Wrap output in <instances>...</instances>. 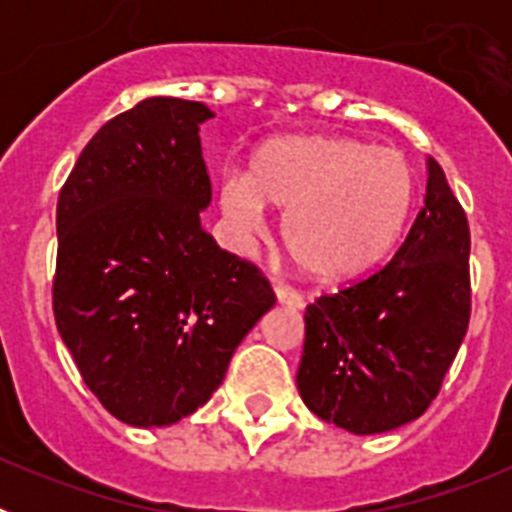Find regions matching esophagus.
Segmentation results:
<instances>
[{
    "instance_id": "1",
    "label": "esophagus",
    "mask_w": 512,
    "mask_h": 512,
    "mask_svg": "<svg viewBox=\"0 0 512 512\" xmlns=\"http://www.w3.org/2000/svg\"><path fill=\"white\" fill-rule=\"evenodd\" d=\"M274 295H277L279 305H284V307H292V310H302V307H305V297L297 295L295 289L277 284V287H274Z\"/></svg>"
}]
</instances>
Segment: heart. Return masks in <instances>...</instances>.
I'll list each match as a JSON object with an SVG mask.
<instances>
[{"label": "heart", "instance_id": "b5f03b06", "mask_svg": "<svg viewBox=\"0 0 512 512\" xmlns=\"http://www.w3.org/2000/svg\"><path fill=\"white\" fill-rule=\"evenodd\" d=\"M415 194L408 156L341 135L277 138L251 153L246 176L220 184V212L238 246L266 230L264 207L284 212L282 246L310 279L341 282L395 243Z\"/></svg>", "mask_w": 512, "mask_h": 512}]
</instances>
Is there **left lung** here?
Segmentation results:
<instances>
[{
	"label": "left lung",
	"mask_w": 512,
	"mask_h": 512,
	"mask_svg": "<svg viewBox=\"0 0 512 512\" xmlns=\"http://www.w3.org/2000/svg\"><path fill=\"white\" fill-rule=\"evenodd\" d=\"M425 205L392 261L305 312L302 402L356 436L420 418L467 336L469 225L428 158Z\"/></svg>",
	"instance_id": "8db88e82"
}]
</instances>
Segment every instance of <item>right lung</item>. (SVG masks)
Returning <instances> with one entry per match:
<instances>
[{
  "mask_svg": "<svg viewBox=\"0 0 512 512\" xmlns=\"http://www.w3.org/2000/svg\"><path fill=\"white\" fill-rule=\"evenodd\" d=\"M210 117L202 102L143 99L99 128L58 194V333L97 400L135 428L202 408L277 302L202 228Z\"/></svg>",
  "mask_w": 512,
  "mask_h": 512,
  "instance_id": "obj_1",
  "label": "right lung"
}]
</instances>
